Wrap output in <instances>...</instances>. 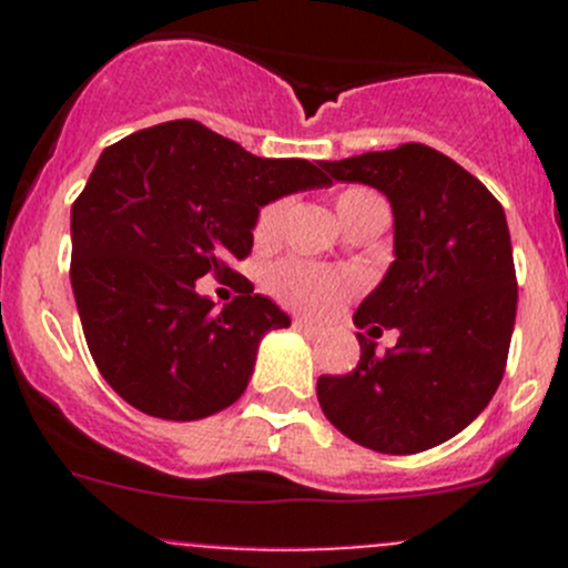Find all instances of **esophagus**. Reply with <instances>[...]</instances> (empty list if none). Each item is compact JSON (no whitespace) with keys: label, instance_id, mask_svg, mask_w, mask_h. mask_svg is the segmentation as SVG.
Instances as JSON below:
<instances>
[{"label":"esophagus","instance_id":"1","mask_svg":"<svg viewBox=\"0 0 568 568\" xmlns=\"http://www.w3.org/2000/svg\"><path fill=\"white\" fill-rule=\"evenodd\" d=\"M294 329L302 332V335H307V337H318L321 335L318 326H313L311 321H305V318H296L294 321Z\"/></svg>","mask_w":568,"mask_h":568}]
</instances>
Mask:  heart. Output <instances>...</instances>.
<instances>
[{
  "label": "heart",
  "instance_id": "1",
  "mask_svg": "<svg viewBox=\"0 0 568 568\" xmlns=\"http://www.w3.org/2000/svg\"><path fill=\"white\" fill-rule=\"evenodd\" d=\"M385 200L371 189H346L337 194V214H341L343 225L354 220L357 214L368 209H379ZM285 216V200L268 203L266 209L257 214L255 222V239L257 242H272L280 233ZM268 291L277 296L283 305L294 307V311L305 313V316H326L335 311L343 300L359 291V277L346 268H321L313 263L302 261H285L274 266L266 277Z\"/></svg>",
  "mask_w": 568,
  "mask_h": 568
}]
</instances>
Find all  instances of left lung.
Returning <instances> with one entry per match:
<instances>
[{
	"instance_id": "left-lung-1",
	"label": "left lung",
	"mask_w": 568,
	"mask_h": 568,
	"mask_svg": "<svg viewBox=\"0 0 568 568\" xmlns=\"http://www.w3.org/2000/svg\"><path fill=\"white\" fill-rule=\"evenodd\" d=\"M329 181L365 183L390 200L395 261L354 313L368 335L398 329L376 357L321 376L326 420L379 454H420L467 428L506 371L517 318V272L506 211L454 159L420 142L324 162Z\"/></svg>"
}]
</instances>
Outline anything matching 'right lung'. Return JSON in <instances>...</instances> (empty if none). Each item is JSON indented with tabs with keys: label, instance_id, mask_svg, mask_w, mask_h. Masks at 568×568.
Instances as JSON below:
<instances>
[{
	"label": "right lung",
	"instance_id": "add662e5",
	"mask_svg": "<svg viewBox=\"0 0 568 568\" xmlns=\"http://www.w3.org/2000/svg\"><path fill=\"white\" fill-rule=\"evenodd\" d=\"M305 159H261L197 120L109 145L71 209V285L106 385L162 420H200L247 390L257 346L288 313L231 263L252 250L263 205L329 186ZM240 291L216 312L193 283Z\"/></svg>",
	"mask_w": 568,
	"mask_h": 568
}]
</instances>
